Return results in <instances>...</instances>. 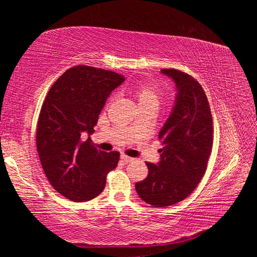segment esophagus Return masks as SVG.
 Masks as SVG:
<instances>
[{
	"label": "esophagus",
	"instance_id": "obj_1",
	"mask_svg": "<svg viewBox=\"0 0 257 257\" xmlns=\"http://www.w3.org/2000/svg\"><path fill=\"white\" fill-rule=\"evenodd\" d=\"M121 160L123 161V162H125V163H128V162H132V161H134V159L133 158H130V156H128V155H125V154H121Z\"/></svg>",
	"mask_w": 257,
	"mask_h": 257
}]
</instances>
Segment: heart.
Instances as JSON below:
<instances>
[{"mask_svg":"<svg viewBox=\"0 0 257 257\" xmlns=\"http://www.w3.org/2000/svg\"><path fill=\"white\" fill-rule=\"evenodd\" d=\"M132 92L134 96L136 97L142 110H145V108L158 110L164 97L162 88L152 81L139 82L133 87Z\"/></svg>","mask_w":257,"mask_h":257,"instance_id":"obj_1","label":"heart"}]
</instances>
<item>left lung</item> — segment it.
Instances as JSON below:
<instances>
[{
	"label": "left lung",
	"mask_w": 257,
	"mask_h": 257,
	"mask_svg": "<svg viewBox=\"0 0 257 257\" xmlns=\"http://www.w3.org/2000/svg\"><path fill=\"white\" fill-rule=\"evenodd\" d=\"M162 72L176 82V105L159 134L163 145L159 165L146 162L149 175L136 184L139 197L155 207L173 205L193 193L205 175L213 146L211 108L201 84L177 69Z\"/></svg>",
	"instance_id": "8db88e82"
}]
</instances>
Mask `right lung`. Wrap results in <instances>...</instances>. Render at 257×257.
<instances>
[{"label": "right lung", "mask_w": 257, "mask_h": 257, "mask_svg": "<svg viewBox=\"0 0 257 257\" xmlns=\"http://www.w3.org/2000/svg\"><path fill=\"white\" fill-rule=\"evenodd\" d=\"M124 81L120 73L75 66L60 76L43 103L36 129V147L51 186L73 202H86L102 193L107 173L120 153L99 151L92 139L108 95Z\"/></svg>", "instance_id": "1"}]
</instances>
